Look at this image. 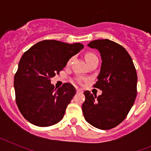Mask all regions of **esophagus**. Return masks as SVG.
Instances as JSON below:
<instances>
[{"instance_id":"esophagus-1","label":"esophagus","mask_w":151,"mask_h":151,"mask_svg":"<svg viewBox=\"0 0 151 151\" xmlns=\"http://www.w3.org/2000/svg\"><path fill=\"white\" fill-rule=\"evenodd\" d=\"M76 91H77V93H82V89H81V88H77Z\"/></svg>"}]
</instances>
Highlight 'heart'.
Listing matches in <instances>:
<instances>
[{
  "label": "heart",
  "mask_w": 151,
  "mask_h": 151,
  "mask_svg": "<svg viewBox=\"0 0 151 151\" xmlns=\"http://www.w3.org/2000/svg\"><path fill=\"white\" fill-rule=\"evenodd\" d=\"M85 60H86V61H87V63H88L89 61L91 60L92 59H94V58L97 57V56H96L94 54H93V53H91V52H88V53H86V54H85ZM73 57H71V58H70V59L68 60L67 65H70L72 63V61H73ZM77 81H78V82L81 83L82 81V78H78V79H77Z\"/></svg>",
  "instance_id": "1"
}]
</instances>
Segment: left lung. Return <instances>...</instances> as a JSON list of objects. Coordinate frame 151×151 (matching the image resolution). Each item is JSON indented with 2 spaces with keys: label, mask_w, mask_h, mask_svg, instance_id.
Returning a JSON list of instances; mask_svg holds the SVG:
<instances>
[{
  "label": "left lung",
  "mask_w": 151,
  "mask_h": 151,
  "mask_svg": "<svg viewBox=\"0 0 151 151\" xmlns=\"http://www.w3.org/2000/svg\"><path fill=\"white\" fill-rule=\"evenodd\" d=\"M90 47L101 53L102 63L94 87L102 91L84 94L82 112L85 120L102 130L116 127L126 118L137 96L138 77L132 59L120 45L108 39L91 41Z\"/></svg>",
  "instance_id": "8db88e82"
}]
</instances>
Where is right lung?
Masks as SVG:
<instances>
[{"label":"right lung","instance_id":"add662e5","mask_svg":"<svg viewBox=\"0 0 151 151\" xmlns=\"http://www.w3.org/2000/svg\"><path fill=\"white\" fill-rule=\"evenodd\" d=\"M83 47L80 43L44 40L24 53L14 76V89L17 106L29 122L47 127L63 118L76 88L70 83L55 88L50 78L59 74Z\"/></svg>","mask_w":151,"mask_h":151}]
</instances>
